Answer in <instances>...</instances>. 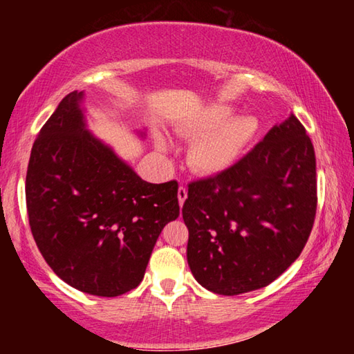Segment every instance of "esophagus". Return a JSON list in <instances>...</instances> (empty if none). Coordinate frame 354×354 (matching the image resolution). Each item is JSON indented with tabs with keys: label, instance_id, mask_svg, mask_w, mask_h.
<instances>
[{
	"label": "esophagus",
	"instance_id": "esophagus-1",
	"mask_svg": "<svg viewBox=\"0 0 354 354\" xmlns=\"http://www.w3.org/2000/svg\"><path fill=\"white\" fill-rule=\"evenodd\" d=\"M185 198H187V189H185V185H179V189H178V200H179V205H184V201H185Z\"/></svg>",
	"mask_w": 354,
	"mask_h": 354
}]
</instances>
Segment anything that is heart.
Returning <instances> with one entry per match:
<instances>
[{
  "instance_id": "1",
  "label": "heart",
  "mask_w": 354,
  "mask_h": 354,
  "mask_svg": "<svg viewBox=\"0 0 354 354\" xmlns=\"http://www.w3.org/2000/svg\"><path fill=\"white\" fill-rule=\"evenodd\" d=\"M234 107L214 104L183 127L185 136L195 139L189 149V164L203 175H215L234 165L259 133V120L250 113L232 115ZM158 147L167 148L159 139Z\"/></svg>"
}]
</instances>
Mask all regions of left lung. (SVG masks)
<instances>
[{"label":"left lung","mask_w":354,"mask_h":354,"mask_svg":"<svg viewBox=\"0 0 354 354\" xmlns=\"http://www.w3.org/2000/svg\"><path fill=\"white\" fill-rule=\"evenodd\" d=\"M315 175L313 142L290 115L227 170L192 181L183 218L195 279L239 295L283 274L313 231Z\"/></svg>","instance_id":"8db88e82"}]
</instances>
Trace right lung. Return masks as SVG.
I'll use <instances>...</instances> for the list:
<instances>
[{
    "label": "right lung",
    "instance_id": "add662e5",
    "mask_svg": "<svg viewBox=\"0 0 354 354\" xmlns=\"http://www.w3.org/2000/svg\"><path fill=\"white\" fill-rule=\"evenodd\" d=\"M71 92L35 139L26 209L37 248L59 278L98 297L143 279L160 231L179 215L178 183L143 181L84 128Z\"/></svg>",
    "mask_w": 354,
    "mask_h": 354
}]
</instances>
